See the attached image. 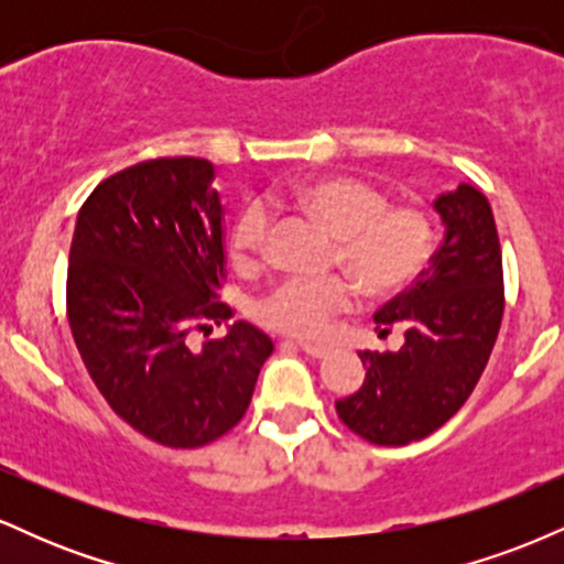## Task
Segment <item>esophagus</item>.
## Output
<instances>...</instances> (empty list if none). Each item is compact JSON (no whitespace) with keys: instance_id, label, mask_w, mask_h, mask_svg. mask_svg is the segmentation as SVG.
<instances>
[{"instance_id":"34e87169","label":"esophagus","mask_w":564,"mask_h":564,"mask_svg":"<svg viewBox=\"0 0 564 564\" xmlns=\"http://www.w3.org/2000/svg\"><path fill=\"white\" fill-rule=\"evenodd\" d=\"M300 347H302L304 355H310V358H326V355L332 352V347H326V345H310V341H300Z\"/></svg>"}]
</instances>
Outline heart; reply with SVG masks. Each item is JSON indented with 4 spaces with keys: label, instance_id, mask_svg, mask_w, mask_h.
Instances as JSON below:
<instances>
[{
    "label": "heart",
    "instance_id": "heart-1",
    "mask_svg": "<svg viewBox=\"0 0 564 564\" xmlns=\"http://www.w3.org/2000/svg\"><path fill=\"white\" fill-rule=\"evenodd\" d=\"M291 204L334 238L332 262L368 296H390L424 270L432 254V223L419 206L390 204L384 191L349 174L304 180ZM273 217L251 200L230 232L232 260L254 268L268 251ZM352 291L339 278L283 281L257 304V318L275 332L313 339L326 332L334 313L345 310Z\"/></svg>",
    "mask_w": 564,
    "mask_h": 564
}]
</instances>
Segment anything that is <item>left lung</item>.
<instances>
[{
	"instance_id": "left-lung-1",
	"label": "left lung",
	"mask_w": 564,
	"mask_h": 564,
	"mask_svg": "<svg viewBox=\"0 0 564 564\" xmlns=\"http://www.w3.org/2000/svg\"><path fill=\"white\" fill-rule=\"evenodd\" d=\"M445 238L405 289L373 315L379 336L405 334L398 352H368L366 381L336 413L373 445H408L440 430L480 381L503 318L501 243L488 198L462 183L440 193Z\"/></svg>"
}]
</instances>
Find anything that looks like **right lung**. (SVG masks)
<instances>
[{"mask_svg": "<svg viewBox=\"0 0 564 564\" xmlns=\"http://www.w3.org/2000/svg\"><path fill=\"white\" fill-rule=\"evenodd\" d=\"M206 159H151L102 180L76 217L66 307L116 416L166 448H200L243 419L273 341L232 318L223 200Z\"/></svg>", "mask_w": 564, "mask_h": 564, "instance_id": "obj_1", "label": "right lung"}]
</instances>
